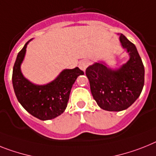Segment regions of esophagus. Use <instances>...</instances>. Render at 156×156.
<instances>
[{
	"instance_id": "34e87169",
	"label": "esophagus",
	"mask_w": 156,
	"mask_h": 156,
	"mask_svg": "<svg viewBox=\"0 0 156 156\" xmlns=\"http://www.w3.org/2000/svg\"><path fill=\"white\" fill-rule=\"evenodd\" d=\"M89 63H90V62H89L88 60L83 59V60H82L80 62H79V65H78V66H79V68H80L82 71H85L86 69V67L88 66Z\"/></svg>"
}]
</instances>
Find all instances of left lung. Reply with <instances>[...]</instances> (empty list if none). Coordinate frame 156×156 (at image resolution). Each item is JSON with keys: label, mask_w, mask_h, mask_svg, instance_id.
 I'll return each instance as SVG.
<instances>
[{"label": "left lung", "mask_w": 156, "mask_h": 156, "mask_svg": "<svg viewBox=\"0 0 156 156\" xmlns=\"http://www.w3.org/2000/svg\"><path fill=\"white\" fill-rule=\"evenodd\" d=\"M117 36L129 60L117 68H111L101 60L86 70L91 94L98 106L113 112L130 107L140 97L144 84V66L136 46L123 34Z\"/></svg>", "instance_id": "left-lung-1"}]
</instances>
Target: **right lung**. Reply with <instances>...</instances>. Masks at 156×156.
Here are the masks:
<instances>
[{
  "label": "right lung",
  "instance_id": "1",
  "mask_svg": "<svg viewBox=\"0 0 156 156\" xmlns=\"http://www.w3.org/2000/svg\"><path fill=\"white\" fill-rule=\"evenodd\" d=\"M30 40L18 53L12 70L14 92L23 108L41 120L55 118L65 111L73 84L84 72L78 67L64 69L51 82L47 84H35L23 76L21 64L26 55Z\"/></svg>",
  "mask_w": 156,
  "mask_h": 156
}]
</instances>
